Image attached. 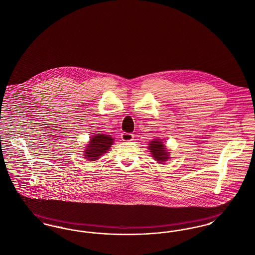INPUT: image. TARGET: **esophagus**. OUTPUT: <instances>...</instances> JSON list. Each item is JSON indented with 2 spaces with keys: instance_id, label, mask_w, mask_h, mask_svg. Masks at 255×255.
<instances>
[{
  "instance_id": "obj_1",
  "label": "esophagus",
  "mask_w": 255,
  "mask_h": 255,
  "mask_svg": "<svg viewBox=\"0 0 255 255\" xmlns=\"http://www.w3.org/2000/svg\"><path fill=\"white\" fill-rule=\"evenodd\" d=\"M122 138L123 141H131L133 139V134L130 133H122Z\"/></svg>"
}]
</instances>
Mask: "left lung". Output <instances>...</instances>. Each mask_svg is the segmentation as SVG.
Masks as SVG:
<instances>
[{"label":"left lung","instance_id":"left-lung-1","mask_svg":"<svg viewBox=\"0 0 255 255\" xmlns=\"http://www.w3.org/2000/svg\"><path fill=\"white\" fill-rule=\"evenodd\" d=\"M149 150L154 159L158 163H162L169 158V152H167L165 145L160 139H153L149 142Z\"/></svg>","mask_w":255,"mask_h":255}]
</instances>
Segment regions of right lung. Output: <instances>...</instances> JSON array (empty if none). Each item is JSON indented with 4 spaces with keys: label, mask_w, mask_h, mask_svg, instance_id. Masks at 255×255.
Here are the masks:
<instances>
[{
    "label": "right lung",
    "mask_w": 255,
    "mask_h": 255,
    "mask_svg": "<svg viewBox=\"0 0 255 255\" xmlns=\"http://www.w3.org/2000/svg\"><path fill=\"white\" fill-rule=\"evenodd\" d=\"M114 138L105 133H96L90 138V142L87 144L84 150V158L91 161H95L105 154L114 143Z\"/></svg>",
    "instance_id": "1"
}]
</instances>
